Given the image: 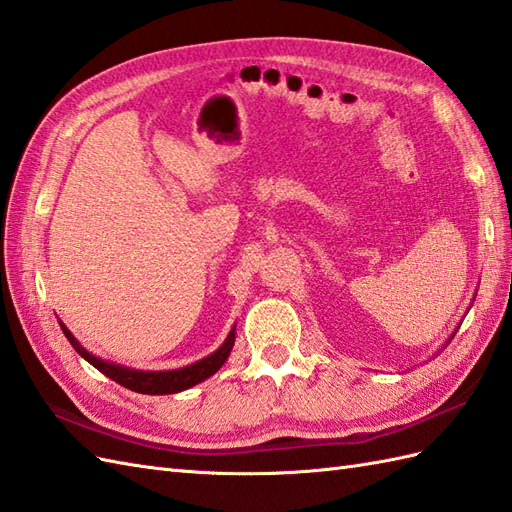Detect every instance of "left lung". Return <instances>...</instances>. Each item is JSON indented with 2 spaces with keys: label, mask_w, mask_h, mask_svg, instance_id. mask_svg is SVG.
I'll list each match as a JSON object with an SVG mask.
<instances>
[{
  "label": "left lung",
  "mask_w": 512,
  "mask_h": 512,
  "mask_svg": "<svg viewBox=\"0 0 512 512\" xmlns=\"http://www.w3.org/2000/svg\"><path fill=\"white\" fill-rule=\"evenodd\" d=\"M454 334H456V330H454V332H452V336H450V339H447V343H450V341H452V339H454Z\"/></svg>",
  "instance_id": "left-lung-1"
}]
</instances>
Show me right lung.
<instances>
[{
  "label": "right lung",
  "instance_id": "obj_1",
  "mask_svg": "<svg viewBox=\"0 0 512 512\" xmlns=\"http://www.w3.org/2000/svg\"><path fill=\"white\" fill-rule=\"evenodd\" d=\"M58 323H60L62 334H65L67 341L73 345V350H76L86 360V363H91L97 371H102L106 378L115 380L117 384L126 386V389L143 393V395L180 393V391L191 389V386H195L199 382H204L210 376H215V373L221 369V365L228 360L234 339H236V330L232 326L230 334L226 336V341L221 343L219 350L208 354L202 360H197V363H191V365L180 367V369H171V371H141V369H130V367L117 365V363H110V360H104V358L91 354L89 350H84L82 343L69 332L65 323L62 321H58Z\"/></svg>",
  "mask_w": 512,
  "mask_h": 512
}]
</instances>
